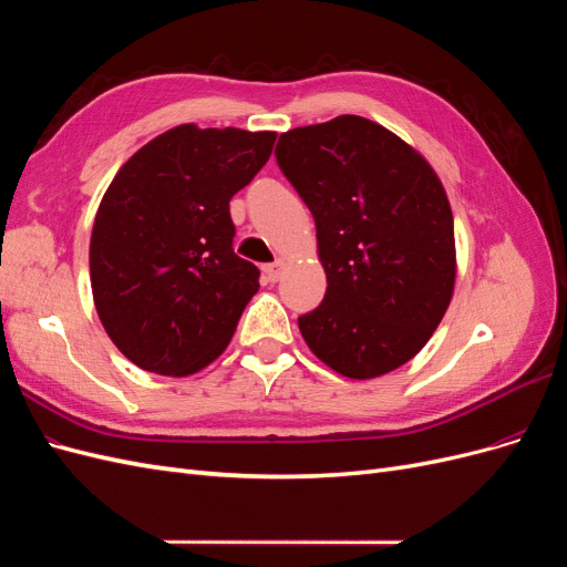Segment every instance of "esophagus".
I'll use <instances>...</instances> for the list:
<instances>
[{
    "mask_svg": "<svg viewBox=\"0 0 567 567\" xmlns=\"http://www.w3.org/2000/svg\"><path fill=\"white\" fill-rule=\"evenodd\" d=\"M281 274H284V260L265 265V277L269 284H277L281 279Z\"/></svg>",
    "mask_w": 567,
    "mask_h": 567,
    "instance_id": "esophagus-1",
    "label": "esophagus"
}]
</instances>
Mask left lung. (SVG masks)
<instances>
[{"instance_id":"8db88e82","label":"left lung","mask_w":567,"mask_h":567,"mask_svg":"<svg viewBox=\"0 0 567 567\" xmlns=\"http://www.w3.org/2000/svg\"><path fill=\"white\" fill-rule=\"evenodd\" d=\"M274 156L315 217L329 284L298 317L305 342L348 379L406 364L447 312L456 277L454 217L433 167L359 115L290 130Z\"/></svg>"}]
</instances>
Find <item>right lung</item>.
<instances>
[{
	"label": "right lung",
	"instance_id": "1",
	"mask_svg": "<svg viewBox=\"0 0 567 567\" xmlns=\"http://www.w3.org/2000/svg\"><path fill=\"white\" fill-rule=\"evenodd\" d=\"M274 132L179 125L120 167L90 244L101 323L130 362L188 375L217 359L260 288L234 252L229 200L271 156Z\"/></svg>",
	"mask_w": 567,
	"mask_h": 567
}]
</instances>
